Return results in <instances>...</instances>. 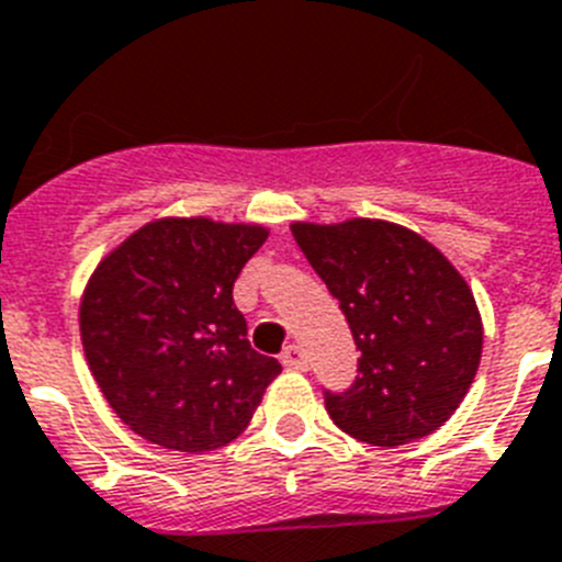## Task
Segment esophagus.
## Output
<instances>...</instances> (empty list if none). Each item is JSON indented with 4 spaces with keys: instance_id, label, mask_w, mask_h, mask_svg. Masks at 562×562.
<instances>
[{
    "instance_id": "esophagus-1",
    "label": "esophagus",
    "mask_w": 562,
    "mask_h": 562,
    "mask_svg": "<svg viewBox=\"0 0 562 562\" xmlns=\"http://www.w3.org/2000/svg\"><path fill=\"white\" fill-rule=\"evenodd\" d=\"M282 366L294 371H305L308 369V357H305V351L300 346H285V351H282Z\"/></svg>"
}]
</instances>
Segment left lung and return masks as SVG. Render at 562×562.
Returning a JSON list of instances; mask_svg holds the SVG:
<instances>
[{
  "instance_id": "left-lung-1",
  "label": "left lung",
  "mask_w": 562,
  "mask_h": 562,
  "mask_svg": "<svg viewBox=\"0 0 562 562\" xmlns=\"http://www.w3.org/2000/svg\"><path fill=\"white\" fill-rule=\"evenodd\" d=\"M300 251L337 296L360 360L325 408L353 440L403 446L457 412L483 353L474 294L431 243L383 220L291 225Z\"/></svg>"
}]
</instances>
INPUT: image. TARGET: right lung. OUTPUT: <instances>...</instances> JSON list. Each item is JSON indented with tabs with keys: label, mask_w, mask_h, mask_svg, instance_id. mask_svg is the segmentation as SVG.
<instances>
[{
	"label": "right lung",
	"mask_w": 562,
	"mask_h": 562,
	"mask_svg": "<svg viewBox=\"0 0 562 562\" xmlns=\"http://www.w3.org/2000/svg\"><path fill=\"white\" fill-rule=\"evenodd\" d=\"M268 231L157 220L93 271L79 331L116 417L154 446L214 451L245 431L282 366L257 353L234 282Z\"/></svg>",
	"instance_id": "add662e5"
}]
</instances>
